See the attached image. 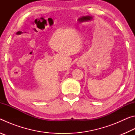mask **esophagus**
Here are the masks:
<instances>
[{
	"label": "esophagus",
	"instance_id": "esophagus-1",
	"mask_svg": "<svg viewBox=\"0 0 135 135\" xmlns=\"http://www.w3.org/2000/svg\"><path fill=\"white\" fill-rule=\"evenodd\" d=\"M77 66H79V67H80V66H81V64L78 62V63H77Z\"/></svg>",
	"mask_w": 135,
	"mask_h": 135
}]
</instances>
